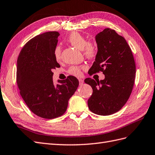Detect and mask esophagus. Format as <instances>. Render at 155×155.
<instances>
[{"label":"esophagus","instance_id":"1","mask_svg":"<svg viewBox=\"0 0 155 155\" xmlns=\"http://www.w3.org/2000/svg\"><path fill=\"white\" fill-rule=\"evenodd\" d=\"M78 81H79V84L82 85L83 83H84V81H83L82 79H81V78H79Z\"/></svg>","mask_w":155,"mask_h":155}]
</instances>
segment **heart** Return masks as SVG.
I'll return each instance as SVG.
<instances>
[{
    "label": "heart",
    "instance_id": "obj_1",
    "mask_svg": "<svg viewBox=\"0 0 155 155\" xmlns=\"http://www.w3.org/2000/svg\"><path fill=\"white\" fill-rule=\"evenodd\" d=\"M68 42L76 48L83 50L84 54L88 58H93L97 52V45L94 42H87V39L82 35L77 32H73L68 37ZM61 48L59 46L55 47L54 50V56L57 61L61 59ZM83 67L78 66L71 67L68 72L71 74L79 76L81 74V69Z\"/></svg>",
    "mask_w": 155,
    "mask_h": 155
}]
</instances>
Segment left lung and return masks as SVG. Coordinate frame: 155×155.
I'll list each match as a JSON object with an SVG mask.
<instances>
[{
    "label": "left lung",
    "instance_id": "8db88e82",
    "mask_svg": "<svg viewBox=\"0 0 155 155\" xmlns=\"http://www.w3.org/2000/svg\"><path fill=\"white\" fill-rule=\"evenodd\" d=\"M95 38L97 52L88 73L102 71L105 78L84 80L93 90L88 105L94 113L107 116L118 111L128 101L136 77V65L125 38L114 30L106 28Z\"/></svg>",
    "mask_w": 155,
    "mask_h": 155
}]
</instances>
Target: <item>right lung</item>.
Instances as JSON below:
<instances>
[{"mask_svg":"<svg viewBox=\"0 0 155 155\" xmlns=\"http://www.w3.org/2000/svg\"><path fill=\"white\" fill-rule=\"evenodd\" d=\"M59 36L58 32L51 31L31 38L17 61L16 81L23 100L34 114L46 119L65 113L79 84L76 77L69 76L54 84L52 70L60 67L54 56Z\"/></svg>","mask_w":155,"mask_h":155,"instance_id":"1","label":"right lung"}]
</instances>
